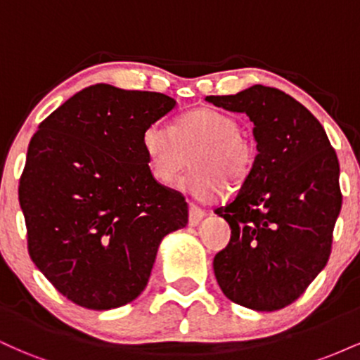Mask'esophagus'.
Masks as SVG:
<instances>
[{
  "label": "esophagus",
  "instance_id": "34e87169",
  "mask_svg": "<svg viewBox=\"0 0 360 360\" xmlns=\"http://www.w3.org/2000/svg\"><path fill=\"white\" fill-rule=\"evenodd\" d=\"M206 217L205 210H201L200 206L189 203V225H198L203 218Z\"/></svg>",
  "mask_w": 360,
  "mask_h": 360
}]
</instances>
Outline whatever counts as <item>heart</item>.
Segmentation results:
<instances>
[{
  "label": "heart",
  "mask_w": 360,
  "mask_h": 360,
  "mask_svg": "<svg viewBox=\"0 0 360 360\" xmlns=\"http://www.w3.org/2000/svg\"><path fill=\"white\" fill-rule=\"evenodd\" d=\"M238 128L232 115L214 108L189 111L176 120L172 130L152 123L142 135L148 171L160 184H174L191 155L193 171L184 186L194 196L212 200L226 183L238 188L249 179L257 157L254 142Z\"/></svg>",
  "instance_id": "b5f03b06"
}]
</instances>
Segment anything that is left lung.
<instances>
[{"label": "left lung", "instance_id": "left-lung-1", "mask_svg": "<svg viewBox=\"0 0 360 360\" xmlns=\"http://www.w3.org/2000/svg\"><path fill=\"white\" fill-rule=\"evenodd\" d=\"M206 101L245 113L259 152L237 196L214 210L232 229L214 255V278L233 303L276 311L298 300L328 262L342 208L337 154L321 123L283 91L255 84Z\"/></svg>", "mask_w": 360, "mask_h": 360}]
</instances>
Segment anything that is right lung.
Wrapping results in <instances>:
<instances>
[{
    "mask_svg": "<svg viewBox=\"0 0 360 360\" xmlns=\"http://www.w3.org/2000/svg\"><path fill=\"white\" fill-rule=\"evenodd\" d=\"M174 108L162 93L94 84L32 137L18 186L28 254L72 303L134 301L160 240L188 223L184 196L157 183L142 148L146 128Z\"/></svg>",
    "mask_w": 360,
    "mask_h": 360,
    "instance_id": "obj_1",
    "label": "right lung"
}]
</instances>
